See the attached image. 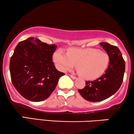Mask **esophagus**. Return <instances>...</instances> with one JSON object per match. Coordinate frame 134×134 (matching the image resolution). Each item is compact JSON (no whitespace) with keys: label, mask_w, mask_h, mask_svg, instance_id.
Wrapping results in <instances>:
<instances>
[{"label":"esophagus","mask_w":134,"mask_h":134,"mask_svg":"<svg viewBox=\"0 0 134 134\" xmlns=\"http://www.w3.org/2000/svg\"><path fill=\"white\" fill-rule=\"evenodd\" d=\"M69 76H70V77L72 78V79H76V76H74L73 75H71V74H70V75H69Z\"/></svg>","instance_id":"obj_1"}]
</instances>
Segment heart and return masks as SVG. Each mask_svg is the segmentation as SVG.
I'll return each instance as SVG.
<instances>
[{
  "label": "heart",
  "mask_w": 134,
  "mask_h": 134,
  "mask_svg": "<svg viewBox=\"0 0 134 134\" xmlns=\"http://www.w3.org/2000/svg\"><path fill=\"white\" fill-rule=\"evenodd\" d=\"M53 60L59 69L71 70L77 65L79 74L87 79H95L103 75L109 63V56L106 52L95 48H71L65 53L58 50Z\"/></svg>",
  "instance_id": "b5f03b06"
}]
</instances>
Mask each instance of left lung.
I'll return each mask as SVG.
<instances>
[{
    "instance_id": "8db88e82",
    "label": "left lung",
    "mask_w": 134,
    "mask_h": 134,
    "mask_svg": "<svg viewBox=\"0 0 134 134\" xmlns=\"http://www.w3.org/2000/svg\"><path fill=\"white\" fill-rule=\"evenodd\" d=\"M109 56V63L105 74L93 81H86V86L79 89L80 94L89 102L105 100L114 94L120 88L125 71V62L116 46L107 42L100 43Z\"/></svg>"
}]
</instances>
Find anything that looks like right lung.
Here are the masks:
<instances>
[{
	"label": "right lung",
	"mask_w": 134,
	"mask_h": 134,
	"mask_svg": "<svg viewBox=\"0 0 134 134\" xmlns=\"http://www.w3.org/2000/svg\"><path fill=\"white\" fill-rule=\"evenodd\" d=\"M56 45H49L34 37L20 42L10 58L12 84L20 94L29 101L41 102L55 89L65 73L52 62Z\"/></svg>",
	"instance_id": "right-lung-1"
}]
</instances>
